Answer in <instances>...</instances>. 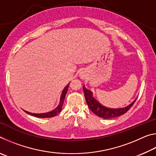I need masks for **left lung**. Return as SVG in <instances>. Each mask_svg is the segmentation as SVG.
Segmentation results:
<instances>
[{
	"label": "left lung",
	"mask_w": 156,
	"mask_h": 156,
	"mask_svg": "<svg viewBox=\"0 0 156 156\" xmlns=\"http://www.w3.org/2000/svg\"><path fill=\"white\" fill-rule=\"evenodd\" d=\"M83 91L84 95L85 97L86 102L87 103L89 109L93 112L95 114L97 115L98 117L102 118L104 119H110V118H113L118 116L125 114L128 111L131 109V107L133 106V104L135 103L136 99L131 103L129 106L120 108V109H110V108L105 107L100 105L96 99H94L92 96V93L90 90H88L87 89L84 87L83 86Z\"/></svg>",
	"instance_id": "1"
}]
</instances>
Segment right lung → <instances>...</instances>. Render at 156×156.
<instances>
[{
  "instance_id": "1",
  "label": "right lung",
  "mask_w": 156,
  "mask_h": 156,
  "mask_svg": "<svg viewBox=\"0 0 156 156\" xmlns=\"http://www.w3.org/2000/svg\"><path fill=\"white\" fill-rule=\"evenodd\" d=\"M69 83L65 87V88L63 89V91L62 92V94H61V96H60V100L59 105L56 108V109L51 111V112H47V113H32L26 112V111H25V112L27 113H28V114L34 115V116H35V117H37V118H51V117H54V116H56V115L58 114V113L60 112H61L63 102H64L66 94H67V89L69 88Z\"/></svg>"
}]
</instances>
